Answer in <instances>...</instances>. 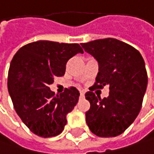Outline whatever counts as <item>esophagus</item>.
<instances>
[{
  "label": "esophagus",
  "mask_w": 154,
  "mask_h": 154,
  "mask_svg": "<svg viewBox=\"0 0 154 154\" xmlns=\"http://www.w3.org/2000/svg\"><path fill=\"white\" fill-rule=\"evenodd\" d=\"M80 95H81V97H84V96H85V93H84L83 91H81V92H80Z\"/></svg>",
  "instance_id": "obj_1"
}]
</instances>
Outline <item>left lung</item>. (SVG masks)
<instances>
[{"label": "left lung", "instance_id": "left-lung-1", "mask_svg": "<svg viewBox=\"0 0 154 154\" xmlns=\"http://www.w3.org/2000/svg\"><path fill=\"white\" fill-rule=\"evenodd\" d=\"M98 63L93 87L108 85L110 92L103 99L92 92L85 93L90 110L86 123L98 137H116L125 131L140 112L147 86V73L141 54L124 42L105 38L81 44Z\"/></svg>", "mask_w": 154, "mask_h": 154}]
</instances>
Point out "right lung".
<instances>
[{
    "label": "right lung",
    "instance_id": "right-lung-1",
    "mask_svg": "<svg viewBox=\"0 0 154 154\" xmlns=\"http://www.w3.org/2000/svg\"><path fill=\"white\" fill-rule=\"evenodd\" d=\"M84 50L77 43L37 41L24 45L11 61L8 88L14 110L25 125L37 136L60 134L66 116L78 102L77 88H66L55 95L49 85L65 73L66 63Z\"/></svg>",
    "mask_w": 154,
    "mask_h": 154
}]
</instances>
